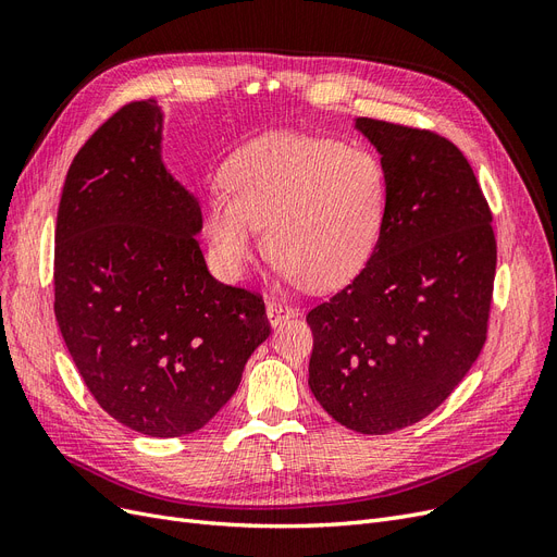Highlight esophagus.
Here are the masks:
<instances>
[{"label":"esophagus","mask_w":557,"mask_h":557,"mask_svg":"<svg viewBox=\"0 0 557 557\" xmlns=\"http://www.w3.org/2000/svg\"><path fill=\"white\" fill-rule=\"evenodd\" d=\"M267 320H269V325H278V323H283V320H288V318H293L295 315V309L293 307H288V305H283V301H267Z\"/></svg>","instance_id":"obj_1"}]
</instances>
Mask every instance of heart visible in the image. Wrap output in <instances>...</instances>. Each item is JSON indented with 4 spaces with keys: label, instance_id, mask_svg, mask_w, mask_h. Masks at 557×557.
I'll return each instance as SVG.
<instances>
[{
    "label": "heart",
    "instance_id": "b5f03b06",
    "mask_svg": "<svg viewBox=\"0 0 557 557\" xmlns=\"http://www.w3.org/2000/svg\"><path fill=\"white\" fill-rule=\"evenodd\" d=\"M205 197L213 258L239 276L269 248L285 276L313 290L342 288L372 258L385 218V172L362 146L276 132L248 144Z\"/></svg>",
    "mask_w": 557,
    "mask_h": 557
}]
</instances>
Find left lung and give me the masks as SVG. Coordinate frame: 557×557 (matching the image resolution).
<instances>
[{
  "label": "left lung",
  "instance_id": "8db88e82",
  "mask_svg": "<svg viewBox=\"0 0 557 557\" xmlns=\"http://www.w3.org/2000/svg\"><path fill=\"white\" fill-rule=\"evenodd\" d=\"M381 156L385 218L350 285L309 311V387L336 423L387 434L455 391L485 344L497 244L458 146L428 129L356 117Z\"/></svg>",
  "mask_w": 557,
  "mask_h": 557
}]
</instances>
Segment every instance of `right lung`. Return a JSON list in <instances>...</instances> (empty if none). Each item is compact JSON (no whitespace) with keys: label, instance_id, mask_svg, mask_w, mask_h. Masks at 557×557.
Returning a JSON list of instances; mask_svg holds the SVG:
<instances>
[{"label":"right lung","instance_id":"right-lung-1","mask_svg":"<svg viewBox=\"0 0 557 557\" xmlns=\"http://www.w3.org/2000/svg\"><path fill=\"white\" fill-rule=\"evenodd\" d=\"M153 99L113 113L83 146L55 227V318L88 391L148 436L205 428L267 336L258 295L215 281L201 209L162 160Z\"/></svg>","mask_w":557,"mask_h":557}]
</instances>
